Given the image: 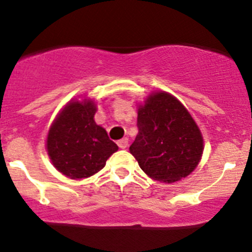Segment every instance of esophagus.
<instances>
[{"instance_id":"1","label":"esophagus","mask_w":252,"mask_h":252,"mask_svg":"<svg viewBox=\"0 0 252 252\" xmlns=\"http://www.w3.org/2000/svg\"><path fill=\"white\" fill-rule=\"evenodd\" d=\"M117 144H118L119 149H126V147L128 146V139H126V138L122 139V140H119L118 142H117Z\"/></svg>"}]
</instances>
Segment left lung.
<instances>
[{
    "instance_id": "left-lung-1",
    "label": "left lung",
    "mask_w": 252,
    "mask_h": 252,
    "mask_svg": "<svg viewBox=\"0 0 252 252\" xmlns=\"http://www.w3.org/2000/svg\"><path fill=\"white\" fill-rule=\"evenodd\" d=\"M139 133L130 154L152 179L174 183L199 163L204 140L187 108L167 93L150 96L138 111Z\"/></svg>"
}]
</instances>
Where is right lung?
Listing matches in <instances>:
<instances>
[{
  "mask_svg": "<svg viewBox=\"0 0 252 252\" xmlns=\"http://www.w3.org/2000/svg\"><path fill=\"white\" fill-rule=\"evenodd\" d=\"M95 112L91 101H73L63 108L48 131V156L61 173L72 179L97 173L118 150L107 131L95 123Z\"/></svg>",
  "mask_w": 252,
  "mask_h": 252,
  "instance_id": "add662e5",
  "label": "right lung"
}]
</instances>
